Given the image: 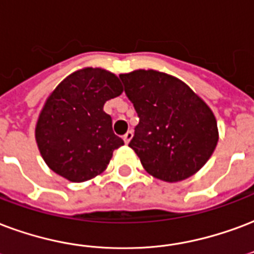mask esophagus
<instances>
[{
  "label": "esophagus",
  "mask_w": 254,
  "mask_h": 254,
  "mask_svg": "<svg viewBox=\"0 0 254 254\" xmlns=\"http://www.w3.org/2000/svg\"><path fill=\"white\" fill-rule=\"evenodd\" d=\"M132 135H134L132 131H127V132L123 135V140H125V143H129V140L132 139Z\"/></svg>",
  "instance_id": "1"
}]
</instances>
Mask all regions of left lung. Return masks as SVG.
Here are the masks:
<instances>
[{
	"mask_svg": "<svg viewBox=\"0 0 254 254\" xmlns=\"http://www.w3.org/2000/svg\"><path fill=\"white\" fill-rule=\"evenodd\" d=\"M119 77L139 118L128 146L144 170L165 182L195 174L218 142L217 120L206 103L163 72L138 69Z\"/></svg>",
	"mask_w": 254,
	"mask_h": 254,
	"instance_id": "1",
	"label": "left lung"
}]
</instances>
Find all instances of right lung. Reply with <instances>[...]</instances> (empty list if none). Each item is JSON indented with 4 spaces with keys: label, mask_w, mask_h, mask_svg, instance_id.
<instances>
[{
    "label": "right lung",
    "mask_w": 254,
    "mask_h": 254,
    "mask_svg": "<svg viewBox=\"0 0 254 254\" xmlns=\"http://www.w3.org/2000/svg\"><path fill=\"white\" fill-rule=\"evenodd\" d=\"M122 92L118 76L102 68L76 70L57 85L36 125V142L51 170L70 182L106 170L114 150L125 142L114 134L103 107Z\"/></svg>",
    "instance_id": "add662e5"
}]
</instances>
